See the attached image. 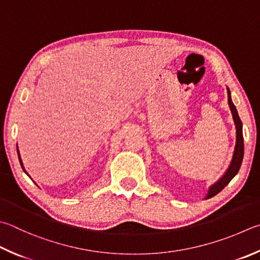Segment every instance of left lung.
Instances as JSON below:
<instances>
[{
    "label": "left lung",
    "instance_id": "8db88e82",
    "mask_svg": "<svg viewBox=\"0 0 260 260\" xmlns=\"http://www.w3.org/2000/svg\"><path fill=\"white\" fill-rule=\"evenodd\" d=\"M228 98H229L230 109H231V112H232L233 120L235 124V128H237V142H235L233 157H232V160H231V164L228 168V171L225 172V174L221 176V178H219L218 181H217L215 184H212V185L209 187L206 199H209V198L216 196L217 193H219L226 185H228V184L231 182V179L238 174L240 167H241L242 159H243L244 145H243V134H242V122L239 117L237 108H235L234 103L232 102V99H231V92L229 87H228Z\"/></svg>",
    "mask_w": 260,
    "mask_h": 260
}]
</instances>
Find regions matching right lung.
I'll use <instances>...</instances> for the list:
<instances>
[{
    "label": "right lung",
    "mask_w": 260,
    "mask_h": 260,
    "mask_svg": "<svg viewBox=\"0 0 260 260\" xmlns=\"http://www.w3.org/2000/svg\"><path fill=\"white\" fill-rule=\"evenodd\" d=\"M18 157H19V161H20V165H21V167H22V169H23V172H25V173H26V171H25V168H23V165H22V161H21L20 154H19V151H18ZM26 174H27V173H26ZM27 175H28V174H27ZM28 176H29V175H28Z\"/></svg>",
    "instance_id": "right-lung-1"
}]
</instances>
